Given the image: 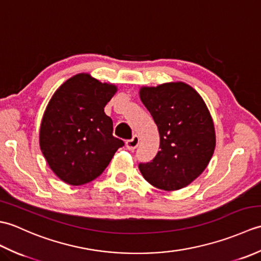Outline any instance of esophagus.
Returning a JSON list of instances; mask_svg holds the SVG:
<instances>
[{
	"label": "esophagus",
	"instance_id": "obj_1",
	"mask_svg": "<svg viewBox=\"0 0 261 261\" xmlns=\"http://www.w3.org/2000/svg\"><path fill=\"white\" fill-rule=\"evenodd\" d=\"M138 145H139V137H138L137 135L132 137V139L127 140L125 142L126 149H127V150H130V151H134L135 149L138 147Z\"/></svg>",
	"mask_w": 261,
	"mask_h": 261
}]
</instances>
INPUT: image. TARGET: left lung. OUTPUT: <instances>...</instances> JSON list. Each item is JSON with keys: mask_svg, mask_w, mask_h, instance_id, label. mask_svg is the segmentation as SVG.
Wrapping results in <instances>:
<instances>
[{"mask_svg": "<svg viewBox=\"0 0 261 261\" xmlns=\"http://www.w3.org/2000/svg\"><path fill=\"white\" fill-rule=\"evenodd\" d=\"M139 94L160 136L156 157L139 164L143 178L159 190L184 188L207 167L215 149L214 123L206 104L182 82L143 86Z\"/></svg>", "mask_w": 261, "mask_h": 261, "instance_id": "left-lung-1", "label": "left lung"}]
</instances>
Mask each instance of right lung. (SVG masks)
Wrapping results in <instances>:
<instances>
[{
  "instance_id": "right-lung-1",
  "label": "right lung",
  "mask_w": 261,
  "mask_h": 261,
  "mask_svg": "<svg viewBox=\"0 0 261 261\" xmlns=\"http://www.w3.org/2000/svg\"><path fill=\"white\" fill-rule=\"evenodd\" d=\"M118 91L90 74H77L54 93L43 113L39 145L63 181L80 186L101 175L124 142L113 137L104 108Z\"/></svg>"
}]
</instances>
